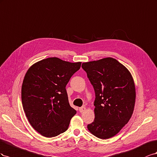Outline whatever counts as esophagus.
I'll return each mask as SVG.
<instances>
[{
	"label": "esophagus",
	"mask_w": 157,
	"mask_h": 157,
	"mask_svg": "<svg viewBox=\"0 0 157 157\" xmlns=\"http://www.w3.org/2000/svg\"><path fill=\"white\" fill-rule=\"evenodd\" d=\"M86 107H84V106H82V107H81V108H79V112L80 113H83V112L86 110Z\"/></svg>",
	"instance_id": "obj_1"
}]
</instances>
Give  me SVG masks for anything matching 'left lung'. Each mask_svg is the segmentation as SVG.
<instances>
[{
    "instance_id": "left-lung-1",
    "label": "left lung",
    "mask_w": 157,
    "mask_h": 157,
    "mask_svg": "<svg viewBox=\"0 0 157 157\" xmlns=\"http://www.w3.org/2000/svg\"><path fill=\"white\" fill-rule=\"evenodd\" d=\"M82 68L95 92V120L89 132L105 140L114 137L131 118L136 102V87L127 68L113 58L83 62Z\"/></svg>"
}]
</instances>
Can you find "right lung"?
Returning <instances> with one entry per match:
<instances>
[{
    "label": "right lung",
    "instance_id": "obj_1",
    "mask_svg": "<svg viewBox=\"0 0 157 157\" xmlns=\"http://www.w3.org/2000/svg\"><path fill=\"white\" fill-rule=\"evenodd\" d=\"M52 57L40 60L27 71L21 86V102L29 122L46 137L66 132L76 111L71 107L66 86L81 67Z\"/></svg>",
    "mask_w": 157,
    "mask_h": 157
}]
</instances>
